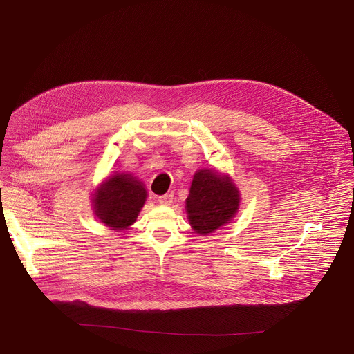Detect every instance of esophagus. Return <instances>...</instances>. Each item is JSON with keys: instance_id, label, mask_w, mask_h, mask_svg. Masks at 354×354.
<instances>
[{"instance_id": "34e87169", "label": "esophagus", "mask_w": 354, "mask_h": 354, "mask_svg": "<svg viewBox=\"0 0 354 354\" xmlns=\"http://www.w3.org/2000/svg\"><path fill=\"white\" fill-rule=\"evenodd\" d=\"M158 201H160V205H162V206H171V203L174 201V194L168 193V194L160 196Z\"/></svg>"}]
</instances>
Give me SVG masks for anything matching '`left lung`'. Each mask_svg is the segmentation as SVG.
<instances>
[{
    "label": "left lung",
    "instance_id": "8db88e82",
    "mask_svg": "<svg viewBox=\"0 0 354 354\" xmlns=\"http://www.w3.org/2000/svg\"><path fill=\"white\" fill-rule=\"evenodd\" d=\"M185 203L192 230L209 235L238 214L241 193L230 175L203 168L194 172Z\"/></svg>",
    "mask_w": 354,
    "mask_h": 354
}]
</instances>
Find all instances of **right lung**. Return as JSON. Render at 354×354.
Here are the masks:
<instances>
[{
	"instance_id": "right-lung-1",
	"label": "right lung",
	"mask_w": 354,
	"mask_h": 354,
	"mask_svg": "<svg viewBox=\"0 0 354 354\" xmlns=\"http://www.w3.org/2000/svg\"><path fill=\"white\" fill-rule=\"evenodd\" d=\"M147 196L145 185L137 176L113 172L92 192V210L104 225L120 232L136 223Z\"/></svg>"
}]
</instances>
